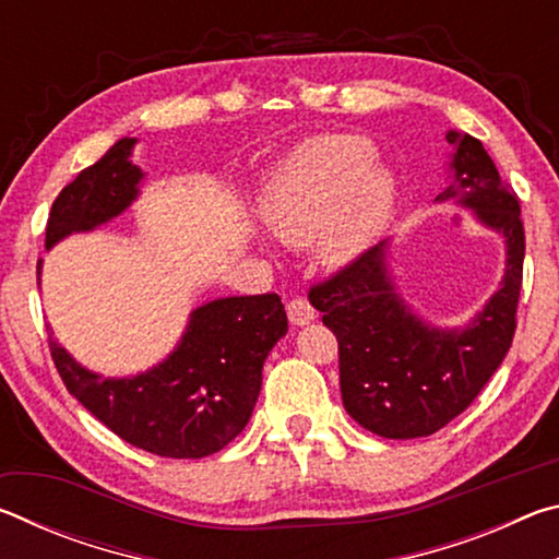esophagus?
Masks as SVG:
<instances>
[{
  "mask_svg": "<svg viewBox=\"0 0 559 559\" xmlns=\"http://www.w3.org/2000/svg\"><path fill=\"white\" fill-rule=\"evenodd\" d=\"M286 313L293 325H308L316 320V308L306 298H293L286 306Z\"/></svg>",
  "mask_w": 559,
  "mask_h": 559,
  "instance_id": "34e87169",
  "label": "esophagus"
}]
</instances>
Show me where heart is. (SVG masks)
Wrapping results in <instances>:
<instances>
[{"instance_id": "heart-1", "label": "heart", "mask_w": 559, "mask_h": 559, "mask_svg": "<svg viewBox=\"0 0 559 559\" xmlns=\"http://www.w3.org/2000/svg\"><path fill=\"white\" fill-rule=\"evenodd\" d=\"M357 135H318L290 150L263 187V219L288 243L316 239L330 263L353 259L382 229L394 185Z\"/></svg>"}]
</instances>
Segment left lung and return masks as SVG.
<instances>
[{
	"mask_svg": "<svg viewBox=\"0 0 559 559\" xmlns=\"http://www.w3.org/2000/svg\"><path fill=\"white\" fill-rule=\"evenodd\" d=\"M451 179L437 202H456L506 239L500 288L466 328H431L396 293L382 241L310 288L340 349L347 414L384 439H419L468 409L503 362L515 335L525 231L520 202L468 132H447Z\"/></svg>",
	"mask_w": 559,
	"mask_h": 559,
	"instance_id": "8db88e82",
	"label": "left lung"
}]
</instances>
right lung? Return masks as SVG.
Wrapping results in <instances>:
<instances>
[{"mask_svg": "<svg viewBox=\"0 0 559 559\" xmlns=\"http://www.w3.org/2000/svg\"><path fill=\"white\" fill-rule=\"evenodd\" d=\"M135 143V138L118 140L61 189L46 224V249L116 219L135 202L143 182V169L130 159ZM286 333L281 298L263 293L216 298L192 310L167 359L135 377L91 372L51 335L49 347L66 390L122 441L163 459H204L249 424L263 362Z\"/></svg>", "mask_w": 559, "mask_h": 559, "instance_id": "right-lung-1", "label": "right lung"}]
</instances>
